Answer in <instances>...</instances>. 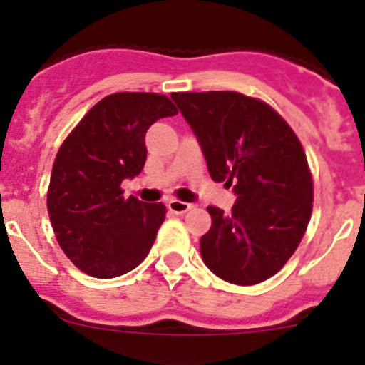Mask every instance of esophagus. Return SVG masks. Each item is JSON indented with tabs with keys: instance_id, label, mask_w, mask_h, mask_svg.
I'll return each instance as SVG.
<instances>
[{
	"instance_id": "obj_1",
	"label": "esophagus",
	"mask_w": 365,
	"mask_h": 365,
	"mask_svg": "<svg viewBox=\"0 0 365 365\" xmlns=\"http://www.w3.org/2000/svg\"><path fill=\"white\" fill-rule=\"evenodd\" d=\"M167 209H169L170 212H175V215H183V212H187L189 209H192V203L180 202V200H170V202L167 203Z\"/></svg>"
}]
</instances>
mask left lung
<instances>
[{"label": "left lung", "instance_id": "left-lung-1", "mask_svg": "<svg viewBox=\"0 0 365 365\" xmlns=\"http://www.w3.org/2000/svg\"><path fill=\"white\" fill-rule=\"evenodd\" d=\"M170 98L195 133L211 178L236 195L231 215L207 207L212 225L200 238L203 264L229 284L267 280L297 251L313 209V180L297 134L267 103L240 93Z\"/></svg>", "mask_w": 365, "mask_h": 365}]
</instances>
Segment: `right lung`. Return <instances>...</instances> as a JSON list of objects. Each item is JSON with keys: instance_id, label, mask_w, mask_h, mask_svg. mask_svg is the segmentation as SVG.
<instances>
[{"instance_id": "obj_1", "label": "right lung", "mask_w": 365, "mask_h": 365, "mask_svg": "<svg viewBox=\"0 0 365 365\" xmlns=\"http://www.w3.org/2000/svg\"><path fill=\"white\" fill-rule=\"evenodd\" d=\"M176 113L163 94H110L85 114L58 150L48 216L60 247L91 277H121L149 255L165 205L123 198L120 185L143 170L149 127Z\"/></svg>"}]
</instances>
